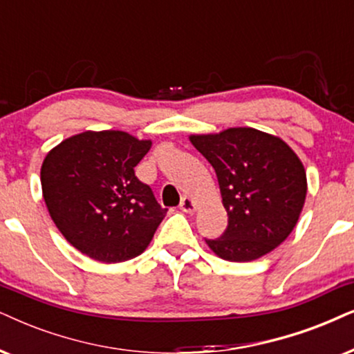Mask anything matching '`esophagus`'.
Returning a JSON list of instances; mask_svg holds the SVG:
<instances>
[{
    "label": "esophagus",
    "instance_id": "obj_1",
    "mask_svg": "<svg viewBox=\"0 0 354 354\" xmlns=\"http://www.w3.org/2000/svg\"><path fill=\"white\" fill-rule=\"evenodd\" d=\"M180 209L183 212H187V214H192L196 210V203L192 201L189 196H185V198L181 199V204H180Z\"/></svg>",
    "mask_w": 354,
    "mask_h": 354
}]
</instances>
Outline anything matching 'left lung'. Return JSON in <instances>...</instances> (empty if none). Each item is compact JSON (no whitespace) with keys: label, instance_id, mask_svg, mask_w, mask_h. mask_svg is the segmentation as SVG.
Masks as SVG:
<instances>
[{"label":"left lung","instance_id":"8db88e82","mask_svg":"<svg viewBox=\"0 0 354 354\" xmlns=\"http://www.w3.org/2000/svg\"><path fill=\"white\" fill-rule=\"evenodd\" d=\"M191 144L216 169L229 225L205 240L218 258L253 261L279 247L294 230L307 196L301 158L283 138L253 127L192 133Z\"/></svg>","mask_w":354,"mask_h":354}]
</instances>
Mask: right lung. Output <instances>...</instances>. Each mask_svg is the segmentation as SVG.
Returning a JSON list of instances; mask_svg holds the SVG:
<instances>
[{"label":"right lung","instance_id":"1","mask_svg":"<svg viewBox=\"0 0 354 354\" xmlns=\"http://www.w3.org/2000/svg\"><path fill=\"white\" fill-rule=\"evenodd\" d=\"M151 140L122 131H86L48 151L42 196L66 241L91 259L120 263L145 252L167 216L133 168Z\"/></svg>","mask_w":354,"mask_h":354}]
</instances>
